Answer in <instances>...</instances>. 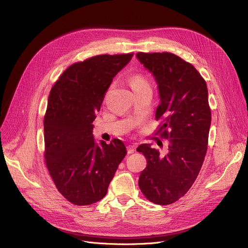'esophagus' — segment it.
Wrapping results in <instances>:
<instances>
[{"label":"esophagus","mask_w":248,"mask_h":248,"mask_svg":"<svg viewBox=\"0 0 248 248\" xmlns=\"http://www.w3.org/2000/svg\"><path fill=\"white\" fill-rule=\"evenodd\" d=\"M135 151V145H128L127 146V153L132 154Z\"/></svg>","instance_id":"esophagus-1"}]
</instances>
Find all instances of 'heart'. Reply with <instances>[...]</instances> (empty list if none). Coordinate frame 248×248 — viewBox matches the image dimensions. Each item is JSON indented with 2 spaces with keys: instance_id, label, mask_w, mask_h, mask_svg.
Masks as SVG:
<instances>
[{
  "instance_id": "b5f03b06",
  "label": "heart",
  "mask_w": 248,
  "mask_h": 248,
  "mask_svg": "<svg viewBox=\"0 0 248 248\" xmlns=\"http://www.w3.org/2000/svg\"><path fill=\"white\" fill-rule=\"evenodd\" d=\"M129 83L132 87L133 90H136V89H139V88H142V87H145V86H148V83L146 81V79L141 77L139 75H134L132 76L130 78H129Z\"/></svg>"
}]
</instances>
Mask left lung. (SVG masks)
I'll return each instance as SVG.
<instances>
[{
  "instance_id": "1",
  "label": "left lung",
  "mask_w": 248,
  "mask_h": 248,
  "mask_svg": "<svg viewBox=\"0 0 248 248\" xmlns=\"http://www.w3.org/2000/svg\"><path fill=\"white\" fill-rule=\"evenodd\" d=\"M136 58L157 83L156 120H163L161 136L169 139L164 155L151 144L137 147L147 159L138 185L148 200L168 205L188 191L202 167L211 125L208 89L196 68L171 53H137Z\"/></svg>"
}]
</instances>
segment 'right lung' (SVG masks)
<instances>
[{"label":"right lung","instance_id":"add662e5","mask_svg":"<svg viewBox=\"0 0 248 248\" xmlns=\"http://www.w3.org/2000/svg\"><path fill=\"white\" fill-rule=\"evenodd\" d=\"M132 56L100 55L74 63L50 92L44 118L46 165L58 190L73 204L101 200L126 155L120 139L97 143L92 123L113 78Z\"/></svg>","mask_w":248,"mask_h":248}]
</instances>
